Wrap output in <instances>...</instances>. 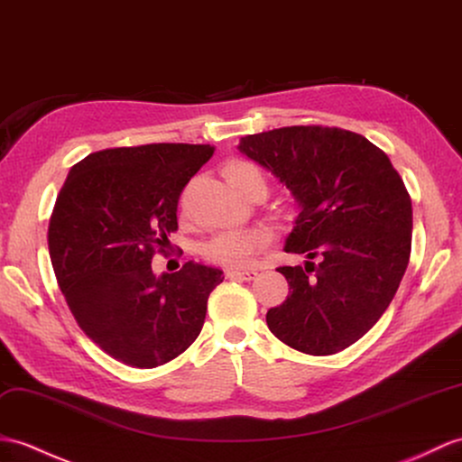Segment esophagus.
Instances as JSON below:
<instances>
[{
  "instance_id": "obj_1",
  "label": "esophagus",
  "mask_w": 462,
  "mask_h": 462,
  "mask_svg": "<svg viewBox=\"0 0 462 462\" xmlns=\"http://www.w3.org/2000/svg\"><path fill=\"white\" fill-rule=\"evenodd\" d=\"M257 275L255 270H228L226 277L228 280H244V282H252Z\"/></svg>"
}]
</instances>
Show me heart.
Returning <instances> with one entry per match:
<instances>
[{"label":"heart","instance_id":"b5f03b06","mask_svg":"<svg viewBox=\"0 0 462 462\" xmlns=\"http://www.w3.org/2000/svg\"><path fill=\"white\" fill-rule=\"evenodd\" d=\"M257 175L262 177L252 163L245 161H236L226 167V179L230 185H238L245 177ZM273 242V234L265 226H250V228H230L217 232L202 244V255L210 263L222 267H244L248 265L254 257L265 250Z\"/></svg>","mask_w":462,"mask_h":462}]
</instances>
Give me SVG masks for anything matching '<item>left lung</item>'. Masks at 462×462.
<instances>
[{
	"label": "left lung",
	"mask_w": 462,
	"mask_h": 462,
	"mask_svg": "<svg viewBox=\"0 0 462 462\" xmlns=\"http://www.w3.org/2000/svg\"><path fill=\"white\" fill-rule=\"evenodd\" d=\"M240 153L291 190L299 217L283 265L289 295L267 310L273 335L299 352L328 356L378 323L411 252V199L392 161L366 137L340 127L291 125L245 135Z\"/></svg>",
	"instance_id": "1"
}]
</instances>
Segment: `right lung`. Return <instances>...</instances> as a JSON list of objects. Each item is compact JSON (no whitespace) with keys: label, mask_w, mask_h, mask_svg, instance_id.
Listing matches in <instances>:
<instances>
[{"label":"right lung","mask_w":462,"mask_h":462,"mask_svg":"<svg viewBox=\"0 0 462 462\" xmlns=\"http://www.w3.org/2000/svg\"><path fill=\"white\" fill-rule=\"evenodd\" d=\"M214 147L149 143L90 153L70 169L49 222L60 291L84 335L127 366L155 368L185 352L205 325L224 273L187 262L155 275L177 205Z\"/></svg>","instance_id":"1"}]
</instances>
